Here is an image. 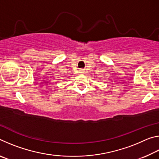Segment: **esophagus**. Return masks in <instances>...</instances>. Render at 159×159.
<instances>
[{"mask_svg":"<svg viewBox=\"0 0 159 159\" xmlns=\"http://www.w3.org/2000/svg\"><path fill=\"white\" fill-rule=\"evenodd\" d=\"M80 73H84V70H83V69H80Z\"/></svg>","mask_w":159,"mask_h":159,"instance_id":"34e87169","label":"esophagus"}]
</instances>
